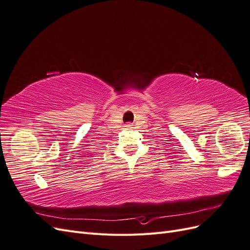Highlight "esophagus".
Returning <instances> with one entry per match:
<instances>
[{
    "instance_id": "obj_1",
    "label": "esophagus",
    "mask_w": 250,
    "mask_h": 250,
    "mask_svg": "<svg viewBox=\"0 0 250 250\" xmlns=\"http://www.w3.org/2000/svg\"><path fill=\"white\" fill-rule=\"evenodd\" d=\"M130 126H131L130 124H127V125H126V127H130Z\"/></svg>"
}]
</instances>
